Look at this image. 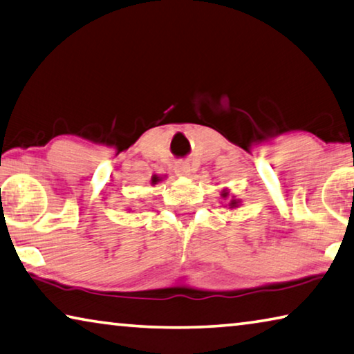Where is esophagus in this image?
<instances>
[{"label": "esophagus", "mask_w": 354, "mask_h": 354, "mask_svg": "<svg viewBox=\"0 0 354 354\" xmlns=\"http://www.w3.org/2000/svg\"><path fill=\"white\" fill-rule=\"evenodd\" d=\"M175 171L179 176H187V175H190V171L192 170H190V165L186 164V162H178L175 167Z\"/></svg>", "instance_id": "obj_1"}]
</instances>
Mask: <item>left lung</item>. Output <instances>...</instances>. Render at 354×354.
I'll return each mask as SVG.
<instances>
[{
  "label": "left lung",
  "instance_id": "obj_1",
  "mask_svg": "<svg viewBox=\"0 0 354 354\" xmlns=\"http://www.w3.org/2000/svg\"><path fill=\"white\" fill-rule=\"evenodd\" d=\"M228 195H230V192H228V190H227V189H223V190H222V194H221V197H222V198H225V200H227V198H228ZM228 206H230V207H232V209H233V207H238V206H239V200H236V198H234V197H233L232 200H230V203H228Z\"/></svg>",
  "mask_w": 354,
  "mask_h": 354
}]
</instances>
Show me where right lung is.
I'll return each instance as SVG.
<instances>
[{
	"label": "right lung",
	"mask_w": 354,
	"mask_h": 354,
	"mask_svg": "<svg viewBox=\"0 0 354 354\" xmlns=\"http://www.w3.org/2000/svg\"><path fill=\"white\" fill-rule=\"evenodd\" d=\"M159 181H160V178L157 176V175H154L153 178H151V184H157Z\"/></svg>",
	"instance_id": "add662e5"
}]
</instances>
